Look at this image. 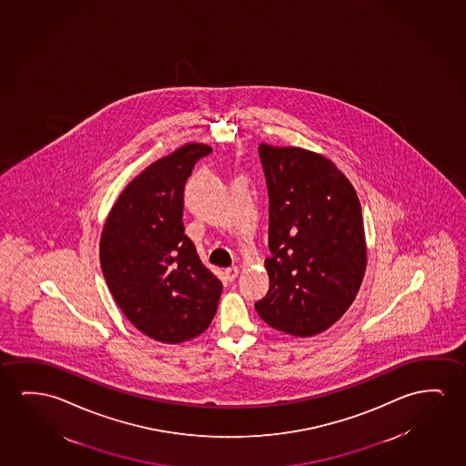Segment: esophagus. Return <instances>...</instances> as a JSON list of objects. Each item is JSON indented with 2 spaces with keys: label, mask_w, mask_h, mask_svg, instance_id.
I'll use <instances>...</instances> for the list:
<instances>
[{
  "label": "esophagus",
  "mask_w": 466,
  "mask_h": 466,
  "mask_svg": "<svg viewBox=\"0 0 466 466\" xmlns=\"http://www.w3.org/2000/svg\"><path fill=\"white\" fill-rule=\"evenodd\" d=\"M238 272H240V269H238L237 266H232V268H228L224 274H226V279H228L229 282H234V280L237 279V276H238Z\"/></svg>",
  "instance_id": "34e87169"
}]
</instances>
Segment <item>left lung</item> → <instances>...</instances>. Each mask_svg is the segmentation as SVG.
I'll return each instance as SVG.
<instances>
[{"label":"left lung","instance_id":"obj_1","mask_svg":"<svg viewBox=\"0 0 466 466\" xmlns=\"http://www.w3.org/2000/svg\"><path fill=\"white\" fill-rule=\"evenodd\" d=\"M269 194V290L259 318L293 337H314L350 309L367 243L358 194L327 157L308 148L259 144Z\"/></svg>","mask_w":466,"mask_h":466}]
</instances>
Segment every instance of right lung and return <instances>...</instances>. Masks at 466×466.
Here are the masks:
<instances>
[{"instance_id": "obj_1", "label": "right lung", "mask_w": 466, "mask_h": 466, "mask_svg": "<svg viewBox=\"0 0 466 466\" xmlns=\"http://www.w3.org/2000/svg\"><path fill=\"white\" fill-rule=\"evenodd\" d=\"M209 152L208 144L190 142L150 163L123 189L102 228L108 290L137 330L162 343L207 330L223 291L182 226L184 186Z\"/></svg>"}]
</instances>
